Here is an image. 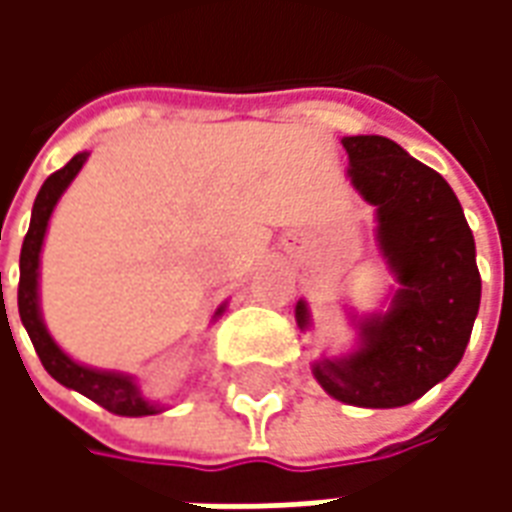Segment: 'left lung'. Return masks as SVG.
I'll return each mask as SVG.
<instances>
[{"label": "left lung", "instance_id": "1", "mask_svg": "<svg viewBox=\"0 0 512 512\" xmlns=\"http://www.w3.org/2000/svg\"><path fill=\"white\" fill-rule=\"evenodd\" d=\"M348 178L376 208L378 249L397 282L386 312L356 321L359 348L318 359V384L348 406L414 403L461 362L480 310L474 235L450 183L386 136H345ZM299 329L310 326L296 304Z\"/></svg>", "mask_w": 512, "mask_h": 512}]
</instances>
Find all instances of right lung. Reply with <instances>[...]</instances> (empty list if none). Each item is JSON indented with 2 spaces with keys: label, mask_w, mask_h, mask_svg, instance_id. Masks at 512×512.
Here are the masks:
<instances>
[{
  "label": "right lung",
  "mask_w": 512,
  "mask_h": 512,
  "mask_svg": "<svg viewBox=\"0 0 512 512\" xmlns=\"http://www.w3.org/2000/svg\"><path fill=\"white\" fill-rule=\"evenodd\" d=\"M87 156L90 153H76L65 167L57 169L54 175L46 178V183L40 186L38 197H35L27 238H24L21 260H18V268H21V277H18V315H21V323L27 329L29 340L35 345V351H38L40 362L49 370V376L54 381H60L68 389L82 392L84 397L95 400L98 406H104L112 414H120V417H147V414H158L161 406H156V403H150V400L142 397L134 378L123 376V373H109V370H95V367H84L79 362H73L71 356L54 343V337L49 334L46 323H43V315H40L38 268L46 227H49L51 213H54V205L62 197V191L68 189L71 180L79 175V169L84 167ZM222 312L224 304L216 310V318Z\"/></svg>",
  "instance_id": "obj_1"
}]
</instances>
